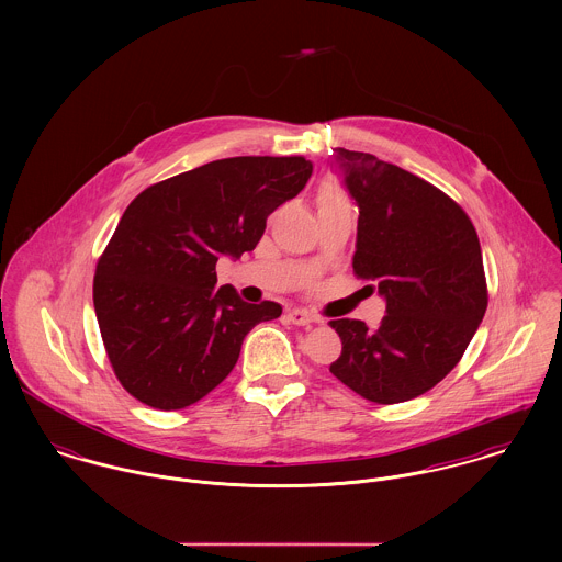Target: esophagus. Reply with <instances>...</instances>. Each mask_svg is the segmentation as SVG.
Segmentation results:
<instances>
[{"label":"esophagus","mask_w":562,"mask_h":562,"mask_svg":"<svg viewBox=\"0 0 562 562\" xmlns=\"http://www.w3.org/2000/svg\"><path fill=\"white\" fill-rule=\"evenodd\" d=\"M288 321L292 322V324H296V326H310L312 322H316V316L310 314V312H305V310H292V312L288 314Z\"/></svg>","instance_id":"esophagus-1"}]
</instances>
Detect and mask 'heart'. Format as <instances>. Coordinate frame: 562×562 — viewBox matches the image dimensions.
<instances>
[{
  "label": "heart",
  "mask_w": 562,
  "mask_h": 562,
  "mask_svg": "<svg viewBox=\"0 0 562 562\" xmlns=\"http://www.w3.org/2000/svg\"><path fill=\"white\" fill-rule=\"evenodd\" d=\"M339 207H350L348 196L335 181H324L318 192V210H339Z\"/></svg>",
  "instance_id": "heart-1"
}]
</instances>
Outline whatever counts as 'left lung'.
<instances>
[{
    "instance_id": "left-lung-1",
    "label": "left lung",
    "mask_w": 562,
    "mask_h": 562,
    "mask_svg": "<svg viewBox=\"0 0 562 562\" xmlns=\"http://www.w3.org/2000/svg\"><path fill=\"white\" fill-rule=\"evenodd\" d=\"M330 168L359 207L352 268L376 281L387 314L376 328L330 322V374L376 404L417 398L461 361L486 312L476 229L441 190L372 154L335 149Z\"/></svg>"
}]
</instances>
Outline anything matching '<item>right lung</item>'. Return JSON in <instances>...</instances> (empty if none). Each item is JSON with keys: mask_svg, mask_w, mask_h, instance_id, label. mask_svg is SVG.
Instances as JSON below:
<instances>
[{"mask_svg": "<svg viewBox=\"0 0 562 562\" xmlns=\"http://www.w3.org/2000/svg\"><path fill=\"white\" fill-rule=\"evenodd\" d=\"M314 172L305 158H227L140 192L103 250L92 285L101 337L121 385L160 411L186 408L221 385L246 333L283 307L216 290V261L240 259L266 218Z\"/></svg>", "mask_w": 562, "mask_h": 562, "instance_id": "right-lung-1", "label": "right lung"}]
</instances>
